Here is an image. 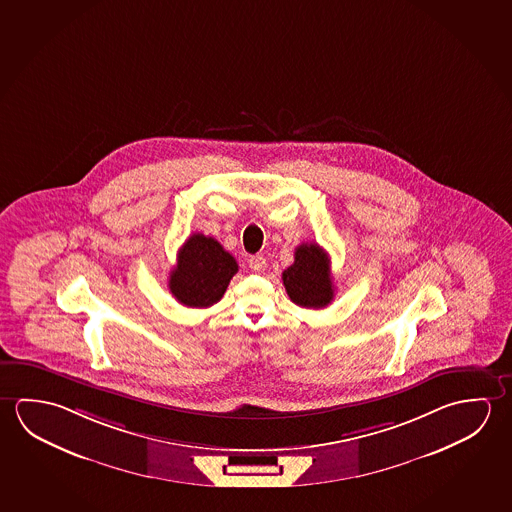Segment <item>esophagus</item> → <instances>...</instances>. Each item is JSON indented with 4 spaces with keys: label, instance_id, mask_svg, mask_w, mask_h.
I'll use <instances>...</instances> for the list:
<instances>
[{
    "label": "esophagus",
    "instance_id": "34e87169",
    "mask_svg": "<svg viewBox=\"0 0 512 512\" xmlns=\"http://www.w3.org/2000/svg\"><path fill=\"white\" fill-rule=\"evenodd\" d=\"M248 264H250V269L255 271V273H262L266 269V259L262 255H253V257L248 259Z\"/></svg>",
    "mask_w": 512,
    "mask_h": 512
}]
</instances>
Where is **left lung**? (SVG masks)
<instances>
[{
    "mask_svg": "<svg viewBox=\"0 0 512 512\" xmlns=\"http://www.w3.org/2000/svg\"><path fill=\"white\" fill-rule=\"evenodd\" d=\"M291 302L305 309H323L334 300L328 253L316 243H303L294 252V262L282 273Z\"/></svg>",
    "mask_w": 512,
    "mask_h": 512,
    "instance_id": "1",
    "label": "left lung"
}]
</instances>
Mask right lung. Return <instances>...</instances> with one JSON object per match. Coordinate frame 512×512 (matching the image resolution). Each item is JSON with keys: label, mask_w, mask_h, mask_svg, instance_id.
I'll return each instance as SVG.
<instances>
[{"label": "right lung", "mask_w": 512, "mask_h": 512, "mask_svg": "<svg viewBox=\"0 0 512 512\" xmlns=\"http://www.w3.org/2000/svg\"><path fill=\"white\" fill-rule=\"evenodd\" d=\"M237 273V262L212 237L193 234L178 250L169 291L185 307L205 309L218 303Z\"/></svg>", "instance_id": "right-lung-1"}]
</instances>
